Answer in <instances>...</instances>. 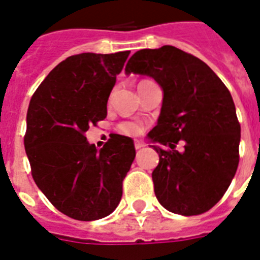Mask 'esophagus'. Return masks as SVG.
Wrapping results in <instances>:
<instances>
[{"instance_id": "esophagus-1", "label": "esophagus", "mask_w": 260, "mask_h": 260, "mask_svg": "<svg viewBox=\"0 0 260 260\" xmlns=\"http://www.w3.org/2000/svg\"><path fill=\"white\" fill-rule=\"evenodd\" d=\"M143 147H144V144L141 143V141H135V148H136V149H141Z\"/></svg>"}]
</instances>
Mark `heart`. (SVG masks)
<instances>
[{
	"label": "heart",
	"instance_id": "1",
	"mask_svg": "<svg viewBox=\"0 0 260 260\" xmlns=\"http://www.w3.org/2000/svg\"><path fill=\"white\" fill-rule=\"evenodd\" d=\"M116 129L119 134L125 135V136H139L144 132V125L140 121H135V120H126L117 124Z\"/></svg>",
	"mask_w": 260,
	"mask_h": 260
}]
</instances>
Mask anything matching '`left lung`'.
<instances>
[{"label":"left lung","mask_w":260,"mask_h":260,"mask_svg":"<svg viewBox=\"0 0 260 260\" xmlns=\"http://www.w3.org/2000/svg\"><path fill=\"white\" fill-rule=\"evenodd\" d=\"M125 73L152 76L164 89L160 117L148 135L171 148L152 145L160 157L152 172L157 200L176 214L206 213L239 164L241 124L230 91L206 63L173 46L136 51Z\"/></svg>","instance_id":"left-lung-1"}]
</instances>
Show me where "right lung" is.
Instances as JSON below:
<instances>
[{
  "label": "right lung",
  "mask_w": 260,
  "mask_h": 260,
  "mask_svg": "<svg viewBox=\"0 0 260 260\" xmlns=\"http://www.w3.org/2000/svg\"><path fill=\"white\" fill-rule=\"evenodd\" d=\"M131 51L83 52L60 62L32 93L25 150L37 186L78 221L111 214L135 160L134 140L113 135L100 150L86 132L107 117V102Z\"/></svg>",
  "instance_id": "right-lung-1"
}]
</instances>
